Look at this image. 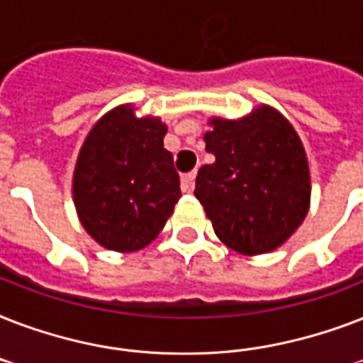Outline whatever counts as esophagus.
I'll list each match as a JSON object with an SVG mask.
<instances>
[{
    "mask_svg": "<svg viewBox=\"0 0 363 363\" xmlns=\"http://www.w3.org/2000/svg\"><path fill=\"white\" fill-rule=\"evenodd\" d=\"M194 181H196V171H190V173H186V175H182L181 179L182 192H192Z\"/></svg>",
    "mask_w": 363,
    "mask_h": 363,
    "instance_id": "1",
    "label": "esophagus"
}]
</instances>
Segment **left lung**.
I'll list each match as a JSON object with an SVG mask.
<instances>
[{"label": "left lung", "mask_w": 363, "mask_h": 363, "mask_svg": "<svg viewBox=\"0 0 363 363\" xmlns=\"http://www.w3.org/2000/svg\"><path fill=\"white\" fill-rule=\"evenodd\" d=\"M205 148L215 164L196 179V198L224 245L264 254L286 241L309 209V165L299 137L269 107L241 121H211Z\"/></svg>", "instance_id": "8db88e82"}]
</instances>
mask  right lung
Segmentation results:
<instances>
[{
	"label": "right lung",
	"instance_id": "right-lung-1",
	"mask_svg": "<svg viewBox=\"0 0 363 363\" xmlns=\"http://www.w3.org/2000/svg\"><path fill=\"white\" fill-rule=\"evenodd\" d=\"M158 118H137L130 105L111 111L82 145L73 179L82 226L118 252L147 247L181 198V179L164 148Z\"/></svg>",
	"mask_w": 363,
	"mask_h": 363
}]
</instances>
